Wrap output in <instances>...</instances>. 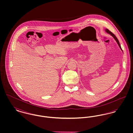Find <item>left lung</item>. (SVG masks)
Listing matches in <instances>:
<instances>
[{
  "label": "left lung",
  "instance_id": "left-lung-1",
  "mask_svg": "<svg viewBox=\"0 0 133 133\" xmlns=\"http://www.w3.org/2000/svg\"><path fill=\"white\" fill-rule=\"evenodd\" d=\"M105 31L106 32L108 33V34H110L113 38H114V39L116 40V41L117 42V44L118 45H119V47H120V48L121 49V50L123 51L122 50V48H121V47L120 44V43H119V40H118V39H117V38L116 37V36L114 35V34L112 33V32H111L110 31H109L108 29H106V30H105Z\"/></svg>",
  "mask_w": 133,
  "mask_h": 133
}]
</instances>
